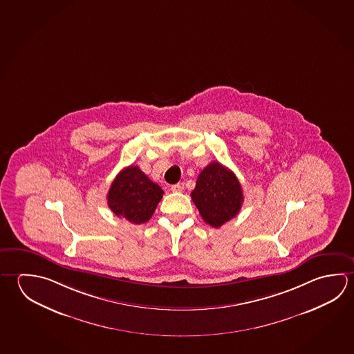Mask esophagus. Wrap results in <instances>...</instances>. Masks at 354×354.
I'll list each match as a JSON object with an SVG mask.
<instances>
[{"mask_svg": "<svg viewBox=\"0 0 354 354\" xmlns=\"http://www.w3.org/2000/svg\"><path fill=\"white\" fill-rule=\"evenodd\" d=\"M170 190L173 192H180L184 190V184L183 183H179V184H175V185H171L170 187Z\"/></svg>", "mask_w": 354, "mask_h": 354, "instance_id": "obj_1", "label": "esophagus"}]
</instances>
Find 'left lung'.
<instances>
[{
	"instance_id": "1",
	"label": "left lung",
	"mask_w": 354,
	"mask_h": 354,
	"mask_svg": "<svg viewBox=\"0 0 354 354\" xmlns=\"http://www.w3.org/2000/svg\"><path fill=\"white\" fill-rule=\"evenodd\" d=\"M192 198L205 223L220 227L235 217L243 203L236 175L218 162H212L198 174Z\"/></svg>"
}]
</instances>
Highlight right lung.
<instances>
[{
  "instance_id": "add662e5",
  "label": "right lung",
  "mask_w": 354,
  "mask_h": 354,
  "mask_svg": "<svg viewBox=\"0 0 354 354\" xmlns=\"http://www.w3.org/2000/svg\"><path fill=\"white\" fill-rule=\"evenodd\" d=\"M162 187L153 183L137 165L123 169L108 192V206L118 217L144 223L153 216L162 198Z\"/></svg>"
}]
</instances>
